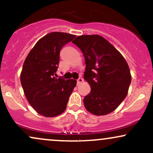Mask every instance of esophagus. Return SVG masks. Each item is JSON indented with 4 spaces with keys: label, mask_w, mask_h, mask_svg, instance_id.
<instances>
[{
    "label": "esophagus",
    "mask_w": 153,
    "mask_h": 153,
    "mask_svg": "<svg viewBox=\"0 0 153 153\" xmlns=\"http://www.w3.org/2000/svg\"><path fill=\"white\" fill-rule=\"evenodd\" d=\"M77 82H78V84L81 83V82H83V79H82V78H79L78 80H77Z\"/></svg>",
    "instance_id": "esophagus-1"
}]
</instances>
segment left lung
<instances>
[{"label": "left lung", "instance_id": "obj_1", "mask_svg": "<svg viewBox=\"0 0 153 153\" xmlns=\"http://www.w3.org/2000/svg\"><path fill=\"white\" fill-rule=\"evenodd\" d=\"M73 43L85 57L83 78L91 85L83 99L87 111L94 115L114 111L127 96L131 77L122 54L106 39L97 34L82 35Z\"/></svg>", "mask_w": 153, "mask_h": 153}]
</instances>
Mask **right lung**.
<instances>
[{
    "mask_svg": "<svg viewBox=\"0 0 153 153\" xmlns=\"http://www.w3.org/2000/svg\"><path fill=\"white\" fill-rule=\"evenodd\" d=\"M75 37L64 32L45 35L31 49L24 62L21 83L26 99L37 113L45 117L63 113L76 85L73 79L54 77L63 46Z\"/></svg>",
    "mask_w": 153,
    "mask_h": 153,
    "instance_id": "obj_1",
    "label": "right lung"
}]
</instances>
